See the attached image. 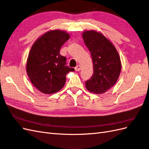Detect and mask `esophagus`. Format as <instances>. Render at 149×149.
Instances as JSON below:
<instances>
[{
  "mask_svg": "<svg viewBox=\"0 0 149 149\" xmlns=\"http://www.w3.org/2000/svg\"><path fill=\"white\" fill-rule=\"evenodd\" d=\"M81 70V65H78L77 67H75V71H80Z\"/></svg>",
  "mask_w": 149,
  "mask_h": 149,
  "instance_id": "esophagus-1",
  "label": "esophagus"
}]
</instances>
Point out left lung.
I'll list each match as a JSON object with an SVG mask.
<instances>
[{
	"mask_svg": "<svg viewBox=\"0 0 149 149\" xmlns=\"http://www.w3.org/2000/svg\"><path fill=\"white\" fill-rule=\"evenodd\" d=\"M82 36L90 52L93 74L86 82V88L95 94H102L116 84L121 71V61L112 42L96 30H85Z\"/></svg>",
	"mask_w": 149,
	"mask_h": 149,
	"instance_id": "1",
	"label": "left lung"
}]
</instances>
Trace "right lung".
Returning <instances> with one entry per match:
<instances>
[{
  "label": "right lung",
  "instance_id": "right-lung-1",
  "mask_svg": "<svg viewBox=\"0 0 149 149\" xmlns=\"http://www.w3.org/2000/svg\"><path fill=\"white\" fill-rule=\"evenodd\" d=\"M70 39L64 30L47 31L35 41L27 58L26 70L33 85L44 94H53L63 88L66 75L74 68L66 65L60 54L61 46Z\"/></svg>",
  "mask_w": 149,
  "mask_h": 149
}]
</instances>
